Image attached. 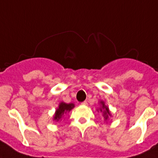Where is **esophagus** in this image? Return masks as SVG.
Listing matches in <instances>:
<instances>
[{
    "label": "esophagus",
    "instance_id": "1",
    "mask_svg": "<svg viewBox=\"0 0 158 158\" xmlns=\"http://www.w3.org/2000/svg\"><path fill=\"white\" fill-rule=\"evenodd\" d=\"M81 104H82V105H87V101H84V102L81 103Z\"/></svg>",
    "mask_w": 158,
    "mask_h": 158
}]
</instances>
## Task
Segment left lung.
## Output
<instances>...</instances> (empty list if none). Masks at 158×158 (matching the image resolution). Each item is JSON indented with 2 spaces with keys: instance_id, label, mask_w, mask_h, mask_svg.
<instances>
[{
  "instance_id": "8db88e82",
  "label": "left lung",
  "mask_w": 158,
  "mask_h": 158,
  "mask_svg": "<svg viewBox=\"0 0 158 158\" xmlns=\"http://www.w3.org/2000/svg\"><path fill=\"white\" fill-rule=\"evenodd\" d=\"M99 104L100 107L97 109V111H98V112H99L100 111V112L102 113V114H103V118H104V120H105V121H108L109 119V117H111V113L109 111V107L106 105L105 103H104V101H103V100L100 101Z\"/></svg>"
}]
</instances>
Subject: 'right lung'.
Returning a JSON list of instances; mask_svg holds the SVG:
<instances>
[{"label": "right lung", "mask_w": 158, "mask_h": 158, "mask_svg": "<svg viewBox=\"0 0 158 158\" xmlns=\"http://www.w3.org/2000/svg\"><path fill=\"white\" fill-rule=\"evenodd\" d=\"M74 107V103H66L65 102H60L59 103L58 108L55 110V114L53 115V120L55 122L60 121L63 117L65 116V114L70 112Z\"/></svg>", "instance_id": "1"}]
</instances>
